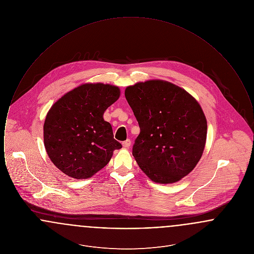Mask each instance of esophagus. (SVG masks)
I'll return each mask as SVG.
<instances>
[{
  "instance_id": "obj_1",
  "label": "esophagus",
  "mask_w": 254,
  "mask_h": 254,
  "mask_svg": "<svg viewBox=\"0 0 254 254\" xmlns=\"http://www.w3.org/2000/svg\"><path fill=\"white\" fill-rule=\"evenodd\" d=\"M131 145V141L129 140V139H127V140H126V141H124L123 142V146L125 147V148H128L129 146Z\"/></svg>"
}]
</instances>
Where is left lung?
<instances>
[{"label": "left lung", "instance_id": "left-lung-1", "mask_svg": "<svg viewBox=\"0 0 254 254\" xmlns=\"http://www.w3.org/2000/svg\"><path fill=\"white\" fill-rule=\"evenodd\" d=\"M125 96L140 127L132 155L151 181L172 184L193 170L206 140V119L194 97L163 80L129 85Z\"/></svg>", "mask_w": 254, "mask_h": 254}]
</instances>
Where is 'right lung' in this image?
Masks as SVG:
<instances>
[{
  "mask_svg": "<svg viewBox=\"0 0 254 254\" xmlns=\"http://www.w3.org/2000/svg\"><path fill=\"white\" fill-rule=\"evenodd\" d=\"M119 97L116 85L89 83L68 91L50 108L44 143L49 159L63 173L79 180L90 178L121 148L103 117Z\"/></svg>",
  "mask_w": 254,
  "mask_h": 254,
  "instance_id": "1",
  "label": "right lung"
}]
</instances>
